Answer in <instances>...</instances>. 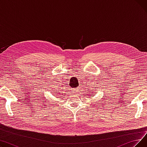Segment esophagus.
I'll return each instance as SVG.
<instances>
[{"instance_id": "34e87169", "label": "esophagus", "mask_w": 147, "mask_h": 147, "mask_svg": "<svg viewBox=\"0 0 147 147\" xmlns=\"http://www.w3.org/2000/svg\"><path fill=\"white\" fill-rule=\"evenodd\" d=\"M73 91H74V92H77L78 91V88H76V89H73Z\"/></svg>"}]
</instances>
